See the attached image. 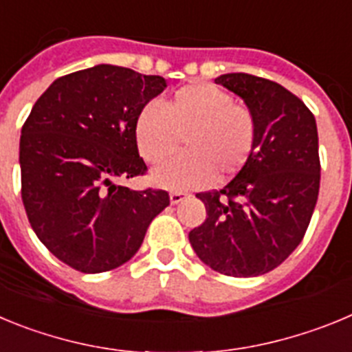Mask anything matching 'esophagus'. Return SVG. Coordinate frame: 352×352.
<instances>
[{"label": "esophagus", "instance_id": "1", "mask_svg": "<svg viewBox=\"0 0 352 352\" xmlns=\"http://www.w3.org/2000/svg\"><path fill=\"white\" fill-rule=\"evenodd\" d=\"M170 204H179L183 201V199L188 197V194H185V192H178V190H174L170 192Z\"/></svg>", "mask_w": 352, "mask_h": 352}]
</instances>
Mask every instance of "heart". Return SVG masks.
<instances>
[{"label":"heart","instance_id":"b5f03b06","mask_svg":"<svg viewBox=\"0 0 352 352\" xmlns=\"http://www.w3.org/2000/svg\"><path fill=\"white\" fill-rule=\"evenodd\" d=\"M185 155L151 173L155 185L199 188L227 179L247 166L257 144V120L231 93L206 82L186 84L162 102L146 105L133 121V141L148 164H160L182 144Z\"/></svg>","mask_w":352,"mask_h":352}]
</instances>
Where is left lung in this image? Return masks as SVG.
<instances>
[{"label":"left lung","mask_w":352,"mask_h":352,"mask_svg":"<svg viewBox=\"0 0 352 352\" xmlns=\"http://www.w3.org/2000/svg\"><path fill=\"white\" fill-rule=\"evenodd\" d=\"M214 82L241 96L254 113L257 144L223 188L195 195L208 217L188 239L214 272L264 275L291 256L312 219L321 182L316 118L273 80L223 74Z\"/></svg>","instance_id":"left-lung-1"}]
</instances>
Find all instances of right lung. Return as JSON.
<instances>
[{
  "label": "right lung",
  "instance_id": "obj_1",
  "mask_svg": "<svg viewBox=\"0 0 352 352\" xmlns=\"http://www.w3.org/2000/svg\"><path fill=\"white\" fill-rule=\"evenodd\" d=\"M166 86L160 76L96 65L56 79L31 109L19 146L24 210L40 241L70 268L102 273L125 264L169 206L166 190L114 183L148 169L133 121Z\"/></svg>",
  "mask_w": 352,
  "mask_h": 352
}]
</instances>
